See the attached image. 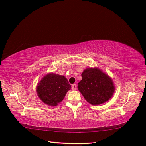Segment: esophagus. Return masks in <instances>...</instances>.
Instances as JSON below:
<instances>
[{
	"label": "esophagus",
	"mask_w": 146,
	"mask_h": 146,
	"mask_svg": "<svg viewBox=\"0 0 146 146\" xmlns=\"http://www.w3.org/2000/svg\"><path fill=\"white\" fill-rule=\"evenodd\" d=\"M71 88H72V90H75L77 88V86L76 84H73L72 86H71Z\"/></svg>",
	"instance_id": "34e87169"
}]
</instances>
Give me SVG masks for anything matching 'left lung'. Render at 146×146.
I'll list each match as a JSON object with an SVG mask.
<instances>
[{
  "instance_id": "left-lung-1",
  "label": "left lung",
  "mask_w": 146,
  "mask_h": 146,
  "mask_svg": "<svg viewBox=\"0 0 146 146\" xmlns=\"http://www.w3.org/2000/svg\"><path fill=\"white\" fill-rule=\"evenodd\" d=\"M78 90L85 100L94 105L108 101L112 96L115 88L112 80L98 68H87L82 74Z\"/></svg>"
}]
</instances>
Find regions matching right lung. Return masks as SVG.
<instances>
[{
    "label": "right lung",
    "instance_id": "obj_1",
    "mask_svg": "<svg viewBox=\"0 0 146 146\" xmlns=\"http://www.w3.org/2000/svg\"><path fill=\"white\" fill-rule=\"evenodd\" d=\"M71 85L64 76L50 73L46 75L37 86L38 95L44 104L56 106L63 100Z\"/></svg>",
    "mask_w": 146,
    "mask_h": 146
}]
</instances>
